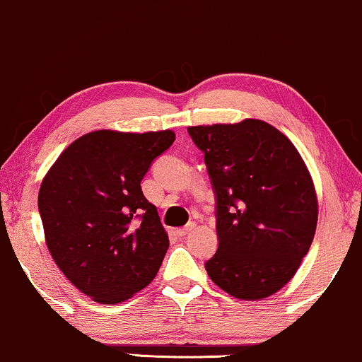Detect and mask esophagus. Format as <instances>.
<instances>
[{"label":"esophagus","mask_w":362,"mask_h":362,"mask_svg":"<svg viewBox=\"0 0 362 362\" xmlns=\"http://www.w3.org/2000/svg\"><path fill=\"white\" fill-rule=\"evenodd\" d=\"M195 223H188L187 226H183V228H179V230H177L175 233H177V236H180V238H183V236H187L188 233H192L193 230H195Z\"/></svg>","instance_id":"34e87169"}]
</instances>
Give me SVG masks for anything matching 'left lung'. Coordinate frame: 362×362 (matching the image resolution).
I'll return each instance as SVG.
<instances>
[{"label": "left lung", "mask_w": 362, "mask_h": 362, "mask_svg": "<svg viewBox=\"0 0 362 362\" xmlns=\"http://www.w3.org/2000/svg\"><path fill=\"white\" fill-rule=\"evenodd\" d=\"M216 195L218 251L205 269L226 293L259 300L295 276L312 246L318 202L288 137L261 119L190 126Z\"/></svg>", "instance_id": "left-lung-1"}]
</instances>
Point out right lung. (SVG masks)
Masks as SVG:
<instances>
[{
  "label": "right lung",
  "instance_id": "obj_1",
  "mask_svg": "<svg viewBox=\"0 0 362 362\" xmlns=\"http://www.w3.org/2000/svg\"><path fill=\"white\" fill-rule=\"evenodd\" d=\"M175 132L100 129L74 141L39 190L45 244L64 276L95 302L116 305L152 282L169 249L141 180Z\"/></svg>",
  "mask_w": 362,
  "mask_h": 362
}]
</instances>
